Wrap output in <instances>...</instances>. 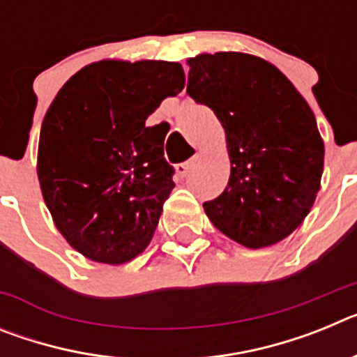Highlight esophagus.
I'll return each mask as SVG.
<instances>
[{"instance_id":"obj_1","label":"esophagus","mask_w":357,"mask_h":357,"mask_svg":"<svg viewBox=\"0 0 357 357\" xmlns=\"http://www.w3.org/2000/svg\"><path fill=\"white\" fill-rule=\"evenodd\" d=\"M195 162H197V157H195V159H191V160H188V162L176 164V166H175L176 175L181 176V178H185V176H188L189 173H191V169L195 168Z\"/></svg>"}]
</instances>
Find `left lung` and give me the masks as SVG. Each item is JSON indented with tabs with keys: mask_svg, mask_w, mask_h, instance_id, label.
<instances>
[{
	"mask_svg": "<svg viewBox=\"0 0 357 357\" xmlns=\"http://www.w3.org/2000/svg\"><path fill=\"white\" fill-rule=\"evenodd\" d=\"M188 94L225 130L229 185L204 204L222 234L247 248L288 238L313 207L324 139L313 110L272 62L241 52L188 59Z\"/></svg>",
	"mask_w": 357,
	"mask_h": 357,
	"instance_id": "obj_1",
	"label": "left lung"
}]
</instances>
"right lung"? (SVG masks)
<instances>
[{
    "label": "right lung",
    "instance_id": "right-lung-1",
    "mask_svg": "<svg viewBox=\"0 0 357 357\" xmlns=\"http://www.w3.org/2000/svg\"><path fill=\"white\" fill-rule=\"evenodd\" d=\"M184 80L176 62L105 59L53 98L37 150L40 193L59 232L87 259L118 266L150 245L175 182L166 132L144 123Z\"/></svg>",
    "mask_w": 357,
    "mask_h": 357
}]
</instances>
